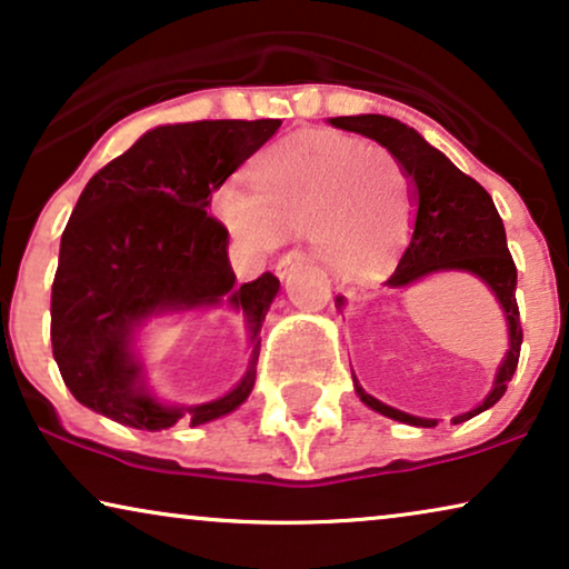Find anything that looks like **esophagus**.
I'll return each instance as SVG.
<instances>
[{
  "instance_id": "34e87169",
  "label": "esophagus",
  "mask_w": 569,
  "mask_h": 569,
  "mask_svg": "<svg viewBox=\"0 0 569 569\" xmlns=\"http://www.w3.org/2000/svg\"><path fill=\"white\" fill-rule=\"evenodd\" d=\"M302 263H306V256L298 253V251L282 256V259L277 261V277L284 282V279H290V274H292L295 269L302 267Z\"/></svg>"
}]
</instances>
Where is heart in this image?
I'll list each match as a JSON object with an SVG mask.
<instances>
[{
    "label": "heart",
    "instance_id": "obj_1",
    "mask_svg": "<svg viewBox=\"0 0 569 569\" xmlns=\"http://www.w3.org/2000/svg\"><path fill=\"white\" fill-rule=\"evenodd\" d=\"M251 183L228 181L212 197L217 220L251 253H274L290 232H306L323 267L357 277L407 240L409 176L386 147L302 131L256 154Z\"/></svg>",
    "mask_w": 569,
    "mask_h": 569
}]
</instances>
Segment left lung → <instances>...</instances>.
<instances>
[{"label":"left lung","mask_w":569,"mask_h":569,"mask_svg":"<svg viewBox=\"0 0 569 569\" xmlns=\"http://www.w3.org/2000/svg\"><path fill=\"white\" fill-rule=\"evenodd\" d=\"M331 127L355 131L386 147L396 154L409 176L411 189V236L403 251L399 267L388 279L386 287L391 290H407V287L422 282L432 274H471L489 287L495 300L500 302L505 323H508V352L497 365L495 380L489 393L477 407L453 417V425L492 409L502 393L508 391L512 372L518 368L520 345H523V329H520L516 284L518 271L508 251V238H505V224L497 214V207L489 193L458 170L450 158H446L438 147H432L417 129L407 127L399 119L380 113H360V116H339L329 119ZM347 300L337 298V310L341 313ZM355 391L365 407L378 415L411 427H435L438 419L415 417L409 411L393 409L378 401L360 386L355 378Z\"/></svg>","instance_id":"1"}]
</instances>
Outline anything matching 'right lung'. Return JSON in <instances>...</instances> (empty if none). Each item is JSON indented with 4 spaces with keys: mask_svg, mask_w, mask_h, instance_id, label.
<instances>
[{
    "mask_svg": "<svg viewBox=\"0 0 569 569\" xmlns=\"http://www.w3.org/2000/svg\"><path fill=\"white\" fill-rule=\"evenodd\" d=\"M279 127V119L162 123L84 186L61 236L51 290L53 360L82 407L158 432L181 419L214 422L251 396L259 333L279 279L267 271L238 284L228 230L207 209ZM222 305L244 313L252 345L244 376L217 400H160L146 383L143 326Z\"/></svg>",
    "mask_w": 569,
    "mask_h": 569,
    "instance_id": "add662e5",
    "label": "right lung"
}]
</instances>
